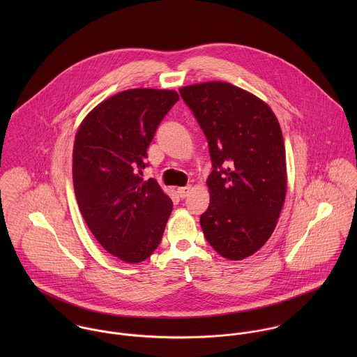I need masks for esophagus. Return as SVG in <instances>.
<instances>
[{
  "label": "esophagus",
  "mask_w": 357,
  "mask_h": 357,
  "mask_svg": "<svg viewBox=\"0 0 357 357\" xmlns=\"http://www.w3.org/2000/svg\"><path fill=\"white\" fill-rule=\"evenodd\" d=\"M190 191H191V185H187V187H181V188H178V190H177V192H178V197H180L181 199L187 198V197H188V194H190Z\"/></svg>",
  "instance_id": "1"
}]
</instances>
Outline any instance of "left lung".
<instances>
[{
  "label": "left lung",
  "instance_id": "left-lung-1",
  "mask_svg": "<svg viewBox=\"0 0 357 357\" xmlns=\"http://www.w3.org/2000/svg\"><path fill=\"white\" fill-rule=\"evenodd\" d=\"M208 144L210 204L201 227L228 259L255 255L272 235L286 197V151L268 104L228 82L180 88Z\"/></svg>",
  "mask_w": 357,
  "mask_h": 357
}]
</instances>
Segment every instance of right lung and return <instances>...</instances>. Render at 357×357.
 <instances>
[{"label": "right lung", "mask_w": 357, "mask_h": 357, "mask_svg": "<svg viewBox=\"0 0 357 357\" xmlns=\"http://www.w3.org/2000/svg\"><path fill=\"white\" fill-rule=\"evenodd\" d=\"M177 100L174 91H123L96 105L75 136L73 181L81 214L102 248L129 264L153 255L173 208L158 183L142 176L153 135Z\"/></svg>", "instance_id": "obj_1"}]
</instances>
